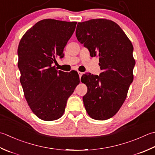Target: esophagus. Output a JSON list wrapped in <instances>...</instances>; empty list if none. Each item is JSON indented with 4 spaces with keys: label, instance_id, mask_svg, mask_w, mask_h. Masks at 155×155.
<instances>
[{
    "label": "esophagus",
    "instance_id": "34e87169",
    "mask_svg": "<svg viewBox=\"0 0 155 155\" xmlns=\"http://www.w3.org/2000/svg\"><path fill=\"white\" fill-rule=\"evenodd\" d=\"M78 75H79V77L81 78V77H82V75H83V72L78 71Z\"/></svg>",
    "mask_w": 155,
    "mask_h": 155
}]
</instances>
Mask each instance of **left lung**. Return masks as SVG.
<instances>
[{"label": "left lung", "instance_id": "left-lung-1", "mask_svg": "<svg viewBox=\"0 0 155 155\" xmlns=\"http://www.w3.org/2000/svg\"><path fill=\"white\" fill-rule=\"evenodd\" d=\"M76 36L91 56H99L102 70L99 76H82L89 89L83 97L84 107L93 119H110L122 107L134 79L133 45L117 23L105 19L78 23Z\"/></svg>", "mask_w": 155, "mask_h": 155}]
</instances>
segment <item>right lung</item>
<instances>
[{
    "label": "right lung",
    "mask_w": 155,
    "mask_h": 155,
    "mask_svg": "<svg viewBox=\"0 0 155 155\" xmlns=\"http://www.w3.org/2000/svg\"><path fill=\"white\" fill-rule=\"evenodd\" d=\"M76 25L55 19L39 21L19 42L18 68L24 95L33 114L42 120L62 116L68 97L80 82L77 72L66 73L52 66L56 57L63 58Z\"/></svg>",
    "instance_id": "obj_1"
}]
</instances>
